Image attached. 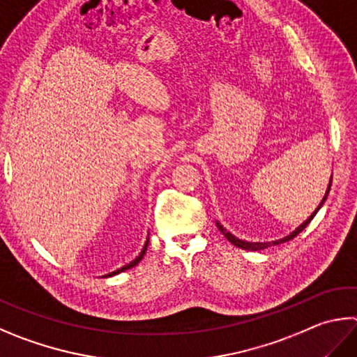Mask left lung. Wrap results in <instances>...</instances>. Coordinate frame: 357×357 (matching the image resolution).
Masks as SVG:
<instances>
[{
  "mask_svg": "<svg viewBox=\"0 0 357 357\" xmlns=\"http://www.w3.org/2000/svg\"><path fill=\"white\" fill-rule=\"evenodd\" d=\"M331 183H333V178L329 179V185H328V190H326V193H325V197H323V199H321V203L319 204V207H317V209L312 212V215H310L306 222H303L300 226H298V228L294 231V232H290L289 236H286V237H282V238H280V241H273V242H245V241H241V238H237L236 236H232L231 232H228L226 231L222 225H220L218 222H215L217 223V228L220 229V232H222V234L228 238V241L232 243V245H236V246H238V248H242V250H250V251H259V250H264V248H268V246H273V245H280V243H284V242H289V241H291V238L294 237H296L298 234H300V232L306 228V226L310 223V220H312L314 217H315V213L320 211V207L323 206V203H325L326 201V198H328V193H329V189H331Z\"/></svg>",
  "mask_w": 357,
  "mask_h": 357,
  "instance_id": "obj_1",
  "label": "left lung"
}]
</instances>
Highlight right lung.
<instances>
[{"instance_id":"1","label":"right lung","mask_w":357,"mask_h":357,"mask_svg":"<svg viewBox=\"0 0 357 357\" xmlns=\"http://www.w3.org/2000/svg\"><path fill=\"white\" fill-rule=\"evenodd\" d=\"M150 236V234H148ZM148 242H150V237L146 238V242H145V245H144V248H142V251H140V255L134 259L132 262H129L128 265H125V267H121V268H119V270H115V271H112V273H109V275H106L105 278H107V276H114V275H119V273H121V271H125V270H128V268H132V267H135V265H137L142 259H144V255H145V251H146V248H148Z\"/></svg>"}]
</instances>
